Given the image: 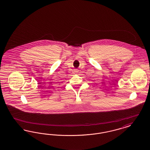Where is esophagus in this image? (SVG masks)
<instances>
[{"label":"esophagus","mask_w":150,"mask_h":150,"mask_svg":"<svg viewBox=\"0 0 150 150\" xmlns=\"http://www.w3.org/2000/svg\"><path fill=\"white\" fill-rule=\"evenodd\" d=\"M78 71H79V70L78 69H74V72H75V73H76V74H77V73L78 72Z\"/></svg>","instance_id":"obj_1"}]
</instances>
